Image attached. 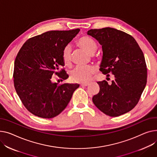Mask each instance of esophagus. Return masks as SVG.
<instances>
[{"label": "esophagus", "mask_w": 157, "mask_h": 157, "mask_svg": "<svg viewBox=\"0 0 157 157\" xmlns=\"http://www.w3.org/2000/svg\"><path fill=\"white\" fill-rule=\"evenodd\" d=\"M88 85H89L88 83H82V84H81V86L82 87H86Z\"/></svg>", "instance_id": "1"}]
</instances>
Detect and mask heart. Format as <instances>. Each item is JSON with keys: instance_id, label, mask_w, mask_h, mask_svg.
<instances>
[{"instance_id": "1", "label": "heart", "mask_w": 157, "mask_h": 157, "mask_svg": "<svg viewBox=\"0 0 157 157\" xmlns=\"http://www.w3.org/2000/svg\"><path fill=\"white\" fill-rule=\"evenodd\" d=\"M78 45L90 54H93L97 49V45L92 38L88 36H83L78 40ZM62 58L66 66H70L72 61V48L67 45L62 52ZM95 72L93 66H77L70 72V78L73 82L84 83L90 81L92 75Z\"/></svg>"}]
</instances>
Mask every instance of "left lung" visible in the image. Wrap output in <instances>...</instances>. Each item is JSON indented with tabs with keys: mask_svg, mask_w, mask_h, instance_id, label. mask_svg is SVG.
<instances>
[{
	"mask_svg": "<svg viewBox=\"0 0 157 157\" xmlns=\"http://www.w3.org/2000/svg\"><path fill=\"white\" fill-rule=\"evenodd\" d=\"M88 35L102 45L103 59L100 71L114 75L111 85L97 82L99 93L92 100L102 112L117 117L131 110L138 103L147 82L144 54L130 35L112 28L91 29ZM107 75V76H109Z\"/></svg>",
	"mask_w": 157,
	"mask_h": 157,
	"instance_id": "8db88e82",
	"label": "left lung"
}]
</instances>
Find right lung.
Returning <instances> with one entry per match:
<instances>
[{
  "instance_id": "add662e5",
  "label": "right lung",
  "mask_w": 157,
  "mask_h": 157,
  "mask_svg": "<svg viewBox=\"0 0 157 157\" xmlns=\"http://www.w3.org/2000/svg\"><path fill=\"white\" fill-rule=\"evenodd\" d=\"M79 29L49 31L28 39L19 50L14 62V85L26 109L39 117L50 119L68 105L78 84L52 82L56 75L61 81L68 78L63 67L62 50Z\"/></svg>"
}]
</instances>
